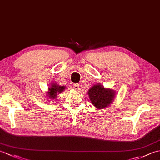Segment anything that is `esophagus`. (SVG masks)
<instances>
[{"label":"esophagus","mask_w":160,"mask_h":160,"mask_svg":"<svg viewBox=\"0 0 160 160\" xmlns=\"http://www.w3.org/2000/svg\"><path fill=\"white\" fill-rule=\"evenodd\" d=\"M73 88L75 89V90H78V89H79V84L78 83H74L73 84Z\"/></svg>","instance_id":"34e87169"}]
</instances>
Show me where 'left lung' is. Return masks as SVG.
Here are the masks:
<instances>
[{
  "label": "left lung",
  "mask_w": 160,
  "mask_h": 160,
  "mask_svg": "<svg viewBox=\"0 0 160 160\" xmlns=\"http://www.w3.org/2000/svg\"><path fill=\"white\" fill-rule=\"evenodd\" d=\"M88 94L92 104L98 109L105 108L109 106L114 98V91L106 89L99 84L89 89Z\"/></svg>",
  "instance_id": "obj_1"
}]
</instances>
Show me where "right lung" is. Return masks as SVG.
<instances>
[{
    "label": "right lung",
    "instance_id": "right-lung-1",
    "mask_svg": "<svg viewBox=\"0 0 160 160\" xmlns=\"http://www.w3.org/2000/svg\"><path fill=\"white\" fill-rule=\"evenodd\" d=\"M65 87H61L57 85V84H53L51 87L49 88V91H48V97H50V99H55L57 97V94H59L60 92H62L64 90Z\"/></svg>",
    "mask_w": 160,
    "mask_h": 160
}]
</instances>
